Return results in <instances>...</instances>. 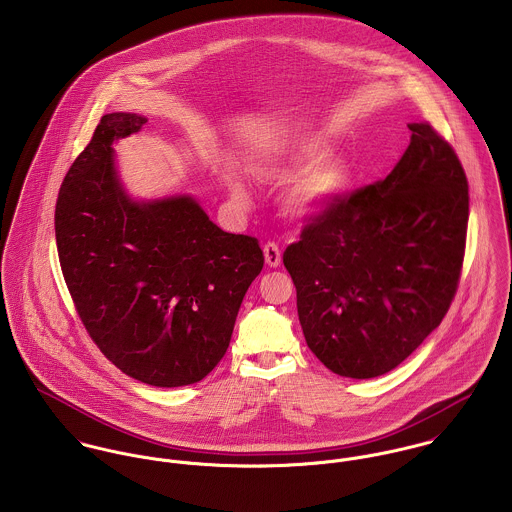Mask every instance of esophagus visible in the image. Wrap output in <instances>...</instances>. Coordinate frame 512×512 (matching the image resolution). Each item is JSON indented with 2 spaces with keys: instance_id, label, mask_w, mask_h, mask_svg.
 I'll list each match as a JSON object with an SVG mask.
<instances>
[{
  "instance_id": "esophagus-1",
  "label": "esophagus",
  "mask_w": 512,
  "mask_h": 512,
  "mask_svg": "<svg viewBox=\"0 0 512 512\" xmlns=\"http://www.w3.org/2000/svg\"><path fill=\"white\" fill-rule=\"evenodd\" d=\"M264 258H266V264H268L270 268L280 266V262H282V250H280V246H278L276 242H268V244L264 246Z\"/></svg>"
}]
</instances>
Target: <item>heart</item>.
Listing matches in <instances>:
<instances>
[{
  "label": "heart",
  "mask_w": 512,
  "mask_h": 512,
  "mask_svg": "<svg viewBox=\"0 0 512 512\" xmlns=\"http://www.w3.org/2000/svg\"><path fill=\"white\" fill-rule=\"evenodd\" d=\"M323 147L309 144L303 147L301 159L313 161L297 181L295 187V205L301 213L321 211L329 201L343 193L349 181L347 167L339 159H319Z\"/></svg>",
  "instance_id": "obj_1"
}]
</instances>
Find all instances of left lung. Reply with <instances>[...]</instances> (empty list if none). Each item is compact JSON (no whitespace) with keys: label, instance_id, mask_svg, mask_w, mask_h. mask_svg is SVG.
<instances>
[{"label":"left lung","instance_id":"8db88e82","mask_svg":"<svg viewBox=\"0 0 512 512\" xmlns=\"http://www.w3.org/2000/svg\"><path fill=\"white\" fill-rule=\"evenodd\" d=\"M384 179L339 195L284 252L311 353L339 376L374 378L445 317L463 268L469 185L430 122Z\"/></svg>","mask_w":512,"mask_h":512}]
</instances>
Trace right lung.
<instances>
[{"instance_id":"add662e5","label":"right lung","mask_w":512,"mask_h":512,"mask_svg":"<svg viewBox=\"0 0 512 512\" xmlns=\"http://www.w3.org/2000/svg\"><path fill=\"white\" fill-rule=\"evenodd\" d=\"M146 122L124 112L100 118L61 185L55 236L96 347L128 376L173 388L219 365L264 254L254 236L220 230L191 197H126L110 146Z\"/></svg>"}]
</instances>
